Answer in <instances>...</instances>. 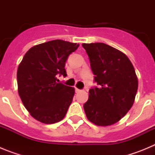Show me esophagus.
Returning <instances> with one entry per match:
<instances>
[{"label": "esophagus", "mask_w": 155, "mask_h": 155, "mask_svg": "<svg viewBox=\"0 0 155 155\" xmlns=\"http://www.w3.org/2000/svg\"><path fill=\"white\" fill-rule=\"evenodd\" d=\"M75 91H76L77 93H78V92H80L81 90L78 89V88H77V87H76V88H75Z\"/></svg>", "instance_id": "esophagus-1"}]
</instances>
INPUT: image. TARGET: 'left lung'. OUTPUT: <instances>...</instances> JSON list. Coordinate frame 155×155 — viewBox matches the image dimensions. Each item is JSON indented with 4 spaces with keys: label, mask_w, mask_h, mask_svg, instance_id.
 Wrapping results in <instances>:
<instances>
[{
    "label": "left lung",
    "mask_w": 155,
    "mask_h": 155,
    "mask_svg": "<svg viewBox=\"0 0 155 155\" xmlns=\"http://www.w3.org/2000/svg\"><path fill=\"white\" fill-rule=\"evenodd\" d=\"M94 81L98 87L89 90L84 104L87 120L108 127L120 121L134 105L138 79L131 61L123 52L102 42L83 43Z\"/></svg>",
    "instance_id": "left-lung-1"
}]
</instances>
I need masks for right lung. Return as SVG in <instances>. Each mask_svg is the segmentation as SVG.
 Here are the masks:
<instances>
[{"mask_svg":"<svg viewBox=\"0 0 155 155\" xmlns=\"http://www.w3.org/2000/svg\"><path fill=\"white\" fill-rule=\"evenodd\" d=\"M79 44L56 39L35 45L23 57L17 71L18 91L34 119L53 124L65 117L74 95V87L57 83L66 76L65 62Z\"/></svg>","mask_w":155,"mask_h":155,"instance_id":"1","label":"right lung"}]
</instances>
